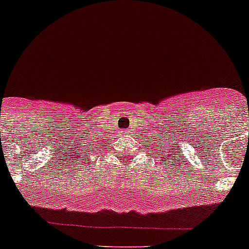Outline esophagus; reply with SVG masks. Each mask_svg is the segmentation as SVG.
<instances>
[{
    "label": "esophagus",
    "instance_id": "esophagus-1",
    "mask_svg": "<svg viewBox=\"0 0 249 249\" xmlns=\"http://www.w3.org/2000/svg\"><path fill=\"white\" fill-rule=\"evenodd\" d=\"M124 134H127V131H126V132H124Z\"/></svg>",
    "mask_w": 249,
    "mask_h": 249
}]
</instances>
